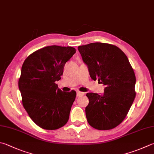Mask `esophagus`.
<instances>
[{"instance_id": "1", "label": "esophagus", "mask_w": 154, "mask_h": 154, "mask_svg": "<svg viewBox=\"0 0 154 154\" xmlns=\"http://www.w3.org/2000/svg\"><path fill=\"white\" fill-rule=\"evenodd\" d=\"M76 94H77V97H81V96H83L84 94H85V93L82 92H80L79 91H78L76 92Z\"/></svg>"}]
</instances>
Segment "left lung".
Masks as SVG:
<instances>
[{"mask_svg": "<svg viewBox=\"0 0 154 154\" xmlns=\"http://www.w3.org/2000/svg\"><path fill=\"white\" fill-rule=\"evenodd\" d=\"M78 50L90 76L105 86L103 94H86L87 121L98 130L115 128L125 118L135 99L134 71L126 55L115 45L91 43Z\"/></svg>", "mask_w": 154, "mask_h": 154, "instance_id": "obj_1", "label": "left lung"}]
</instances>
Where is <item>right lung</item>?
Listing matches in <instances>:
<instances>
[{
  "label": "right lung",
  "mask_w": 154,
  "mask_h": 154,
  "mask_svg": "<svg viewBox=\"0 0 154 154\" xmlns=\"http://www.w3.org/2000/svg\"><path fill=\"white\" fill-rule=\"evenodd\" d=\"M75 53L72 47L51 45L33 52L23 62L19 80L23 105L42 129H57L69 119L76 92H62L55 82Z\"/></svg>",
  "instance_id": "add662e5"
}]
</instances>
